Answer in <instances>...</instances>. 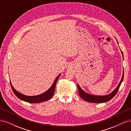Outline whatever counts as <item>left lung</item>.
Segmentation results:
<instances>
[{"mask_svg": "<svg viewBox=\"0 0 131 131\" xmlns=\"http://www.w3.org/2000/svg\"><path fill=\"white\" fill-rule=\"evenodd\" d=\"M121 52L122 53V56H123V53L121 51ZM124 72H123V74H122V77L121 78V80L119 83V84L117 86V88L114 90L113 92L108 94V95H105V96H94V95L92 94H90L89 93H87L85 92V91H83L81 88L80 87L78 84V88L79 90V96H80V97L84 100L85 101L91 102V103H104L108 102L110 101L115 96V94L117 93V91L119 90L120 86L121 84V83L123 81V79H124Z\"/></svg>", "mask_w": 131, "mask_h": 131, "instance_id": "8db88e82", "label": "left lung"}]
</instances>
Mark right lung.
Returning <instances> with one entry per match:
<instances>
[{
	"label": "right lung",
	"mask_w": 131,
	"mask_h": 131,
	"mask_svg": "<svg viewBox=\"0 0 131 131\" xmlns=\"http://www.w3.org/2000/svg\"><path fill=\"white\" fill-rule=\"evenodd\" d=\"M60 74H59L58 75L56 79H55L53 85L48 90L46 91V92L44 93L38 95V96H25V95H24V94L19 93L18 91H17L13 88V85H11V83L10 82L11 87V89H12V90H13L15 94L19 99H20V100H21L23 101L30 103H40V102L46 101L47 100H49L51 98V97L53 96L56 82L58 80V79L59 77V75H60Z\"/></svg>",
	"instance_id": "add662e5"
}]
</instances>
